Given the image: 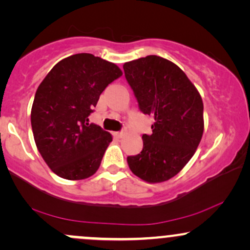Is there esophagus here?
I'll return each mask as SVG.
<instances>
[{
    "instance_id": "1",
    "label": "esophagus",
    "mask_w": 250,
    "mask_h": 250,
    "mask_svg": "<svg viewBox=\"0 0 250 250\" xmlns=\"http://www.w3.org/2000/svg\"><path fill=\"white\" fill-rule=\"evenodd\" d=\"M114 135H115L116 137H122V136H125V133H123V131H115Z\"/></svg>"
}]
</instances>
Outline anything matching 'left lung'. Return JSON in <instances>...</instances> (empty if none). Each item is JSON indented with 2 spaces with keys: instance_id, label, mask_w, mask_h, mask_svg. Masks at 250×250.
I'll use <instances>...</instances> for the list:
<instances>
[{
  "instance_id": "8db88e82",
  "label": "left lung",
  "mask_w": 250,
  "mask_h": 250,
  "mask_svg": "<svg viewBox=\"0 0 250 250\" xmlns=\"http://www.w3.org/2000/svg\"><path fill=\"white\" fill-rule=\"evenodd\" d=\"M123 69L141 111L155 120L153 134L143 135L142 151L128 156V166L146 182H165L199 147L205 129L202 99L183 70L161 56L125 62Z\"/></svg>"
}]
</instances>
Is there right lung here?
<instances>
[{"mask_svg": "<svg viewBox=\"0 0 250 250\" xmlns=\"http://www.w3.org/2000/svg\"><path fill=\"white\" fill-rule=\"evenodd\" d=\"M122 70L93 54H75L56 63L37 88L31 128L40 154L57 176L84 180L94 175L113 136L89 123L105 87Z\"/></svg>", "mask_w": 250, "mask_h": 250, "instance_id": "obj_1", "label": "right lung"}]
</instances>
